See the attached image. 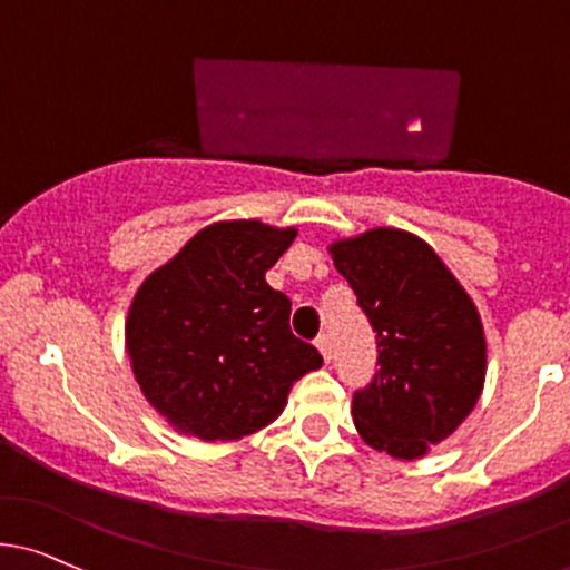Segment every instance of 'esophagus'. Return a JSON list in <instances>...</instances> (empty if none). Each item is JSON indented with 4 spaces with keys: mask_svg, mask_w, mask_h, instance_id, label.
<instances>
[{
    "mask_svg": "<svg viewBox=\"0 0 570 570\" xmlns=\"http://www.w3.org/2000/svg\"><path fill=\"white\" fill-rule=\"evenodd\" d=\"M316 350L322 352V357H325V363H331V338H327L325 333H322L320 338H316Z\"/></svg>",
    "mask_w": 570,
    "mask_h": 570,
    "instance_id": "1",
    "label": "esophagus"
}]
</instances>
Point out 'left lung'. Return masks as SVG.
Instances as JSON below:
<instances>
[{
    "instance_id": "obj_1",
    "label": "left lung",
    "mask_w": 570,
    "mask_h": 570,
    "mask_svg": "<svg viewBox=\"0 0 570 570\" xmlns=\"http://www.w3.org/2000/svg\"><path fill=\"white\" fill-rule=\"evenodd\" d=\"M376 333V374L352 395L361 436L393 459H421L478 404L487 380L481 316L421 237L363 232L331 245Z\"/></svg>"
}]
</instances>
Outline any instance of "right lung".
<instances>
[{
  "label": "right lung",
  "instance_id": "right-lung-1",
  "mask_svg": "<svg viewBox=\"0 0 570 570\" xmlns=\"http://www.w3.org/2000/svg\"><path fill=\"white\" fill-rule=\"evenodd\" d=\"M297 237L262 220H220L147 275L125 346L149 404L183 434L243 440L284 412L292 385L320 368L292 335V303L265 273Z\"/></svg>",
  "mask_w": 570,
  "mask_h": 570
}]
</instances>
